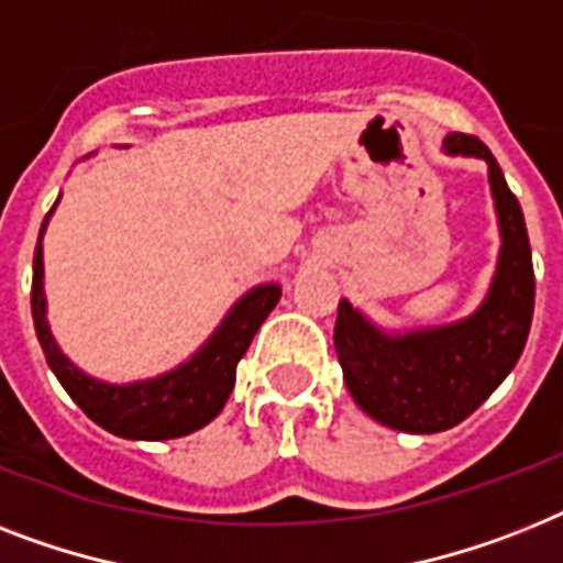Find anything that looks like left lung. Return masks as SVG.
<instances>
[{"mask_svg":"<svg viewBox=\"0 0 563 563\" xmlns=\"http://www.w3.org/2000/svg\"><path fill=\"white\" fill-rule=\"evenodd\" d=\"M442 150L488 164L500 254L483 303L463 321L405 332H387L350 300L338 303L335 353L346 390L369 419L405 433H440L468 419L515 369L532 327V249L500 164L463 132H451Z\"/></svg>","mask_w":563,"mask_h":563,"instance_id":"obj_1","label":"left lung"}]
</instances>
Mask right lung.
I'll use <instances>...</instances> for the list:
<instances>
[{
    "label": "right lung",
    "mask_w": 563,
    "mask_h": 563,
    "mask_svg": "<svg viewBox=\"0 0 563 563\" xmlns=\"http://www.w3.org/2000/svg\"><path fill=\"white\" fill-rule=\"evenodd\" d=\"M59 202V199H57ZM54 202V208H57ZM54 208L48 210L40 240L34 249V283H31V314L43 346L45 361L66 387V393L80 405L91 422L123 440H176L199 431L210 419H217L234 390L236 364L251 346L257 329L280 300V283H260L236 300L222 318L213 335L178 367L162 376L130 382V385H109L89 376L75 361L59 350L48 327V306H45V268H43V234Z\"/></svg>",
    "instance_id": "right-lung-1"
}]
</instances>
